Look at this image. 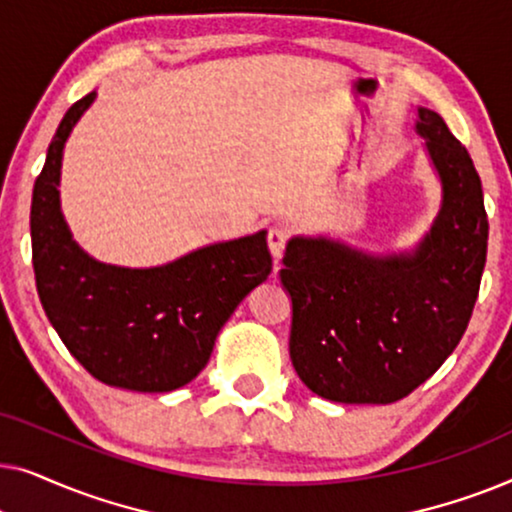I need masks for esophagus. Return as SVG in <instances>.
Wrapping results in <instances>:
<instances>
[{"label":"esophagus","instance_id":"1","mask_svg":"<svg viewBox=\"0 0 512 512\" xmlns=\"http://www.w3.org/2000/svg\"><path fill=\"white\" fill-rule=\"evenodd\" d=\"M286 244H289V230L282 226H270L268 228V249H270L272 258H275V263H279V258H282Z\"/></svg>","mask_w":512,"mask_h":512}]
</instances>
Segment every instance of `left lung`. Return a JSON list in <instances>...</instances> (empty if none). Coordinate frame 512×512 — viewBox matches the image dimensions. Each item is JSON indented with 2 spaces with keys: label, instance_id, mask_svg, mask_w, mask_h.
<instances>
[{
  "label": "left lung",
  "instance_id": "obj_1",
  "mask_svg": "<svg viewBox=\"0 0 512 512\" xmlns=\"http://www.w3.org/2000/svg\"><path fill=\"white\" fill-rule=\"evenodd\" d=\"M417 114L443 207L415 254L370 258L296 237L282 258L293 368L328 401L387 405L412 394L459 345L478 300L489 235L480 177L443 118Z\"/></svg>",
  "mask_w": 512,
  "mask_h": 512
}]
</instances>
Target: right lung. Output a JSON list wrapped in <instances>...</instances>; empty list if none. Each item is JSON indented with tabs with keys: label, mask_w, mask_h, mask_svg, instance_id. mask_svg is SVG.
Here are the masks:
<instances>
[{
	"label": "right lung",
	"mask_w": 512,
	"mask_h": 512,
	"mask_svg": "<svg viewBox=\"0 0 512 512\" xmlns=\"http://www.w3.org/2000/svg\"><path fill=\"white\" fill-rule=\"evenodd\" d=\"M95 90L67 109L34 181L30 233L39 300L60 340L95 380L130 391H172L207 366L221 326L272 270L265 233L198 249L163 268L97 263L60 214L65 139Z\"/></svg>",
	"instance_id": "right-lung-1"
}]
</instances>
